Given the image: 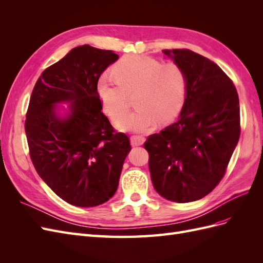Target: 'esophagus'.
Returning <instances> with one entry per match:
<instances>
[{
	"label": "esophagus",
	"mask_w": 263,
	"mask_h": 263,
	"mask_svg": "<svg viewBox=\"0 0 263 263\" xmlns=\"http://www.w3.org/2000/svg\"><path fill=\"white\" fill-rule=\"evenodd\" d=\"M145 142V137L142 136H132L130 144L132 146H141Z\"/></svg>",
	"instance_id": "1"
}]
</instances>
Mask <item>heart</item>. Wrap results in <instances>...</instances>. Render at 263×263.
<instances>
[{"mask_svg":"<svg viewBox=\"0 0 263 263\" xmlns=\"http://www.w3.org/2000/svg\"><path fill=\"white\" fill-rule=\"evenodd\" d=\"M113 74L115 78L102 76L98 82L99 98L109 117L124 113L128 95L136 94L134 104L137 108L115 119L122 130L146 132L154 128L158 119L171 121L184 103L186 74L174 62L128 54L115 63Z\"/></svg>","mask_w":263,"mask_h":263,"instance_id":"obj_1","label":"heart"}]
</instances>
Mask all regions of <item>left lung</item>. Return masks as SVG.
<instances>
[{
  "label": "left lung",
  "instance_id": "obj_1",
  "mask_svg": "<svg viewBox=\"0 0 263 263\" xmlns=\"http://www.w3.org/2000/svg\"><path fill=\"white\" fill-rule=\"evenodd\" d=\"M170 55L186 74V95L179 119L144 144L151 181L172 202H193L224 178L240 136L239 98L216 63L189 49Z\"/></svg>",
  "mask_w": 263,
  "mask_h": 263
}]
</instances>
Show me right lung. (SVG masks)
<instances>
[{
	"instance_id": "1",
	"label": "right lung",
	"mask_w": 263,
	"mask_h": 263,
	"mask_svg": "<svg viewBox=\"0 0 263 263\" xmlns=\"http://www.w3.org/2000/svg\"><path fill=\"white\" fill-rule=\"evenodd\" d=\"M118 59L90 45L73 48L45 69L26 113L29 156L47 185L67 203L92 208L108 201L118 186L129 138L102 112L98 81ZM71 101V114L57 117L53 104Z\"/></svg>"
}]
</instances>
